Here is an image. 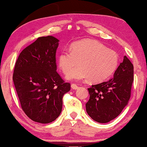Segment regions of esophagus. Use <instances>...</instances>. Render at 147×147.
I'll list each match as a JSON object with an SVG mask.
<instances>
[{
  "label": "esophagus",
  "instance_id": "1",
  "mask_svg": "<svg viewBox=\"0 0 147 147\" xmlns=\"http://www.w3.org/2000/svg\"><path fill=\"white\" fill-rule=\"evenodd\" d=\"M71 88L73 89H77L78 88V86H76V84H71Z\"/></svg>",
  "mask_w": 147,
  "mask_h": 147
}]
</instances>
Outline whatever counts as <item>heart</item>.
Segmentation results:
<instances>
[{
  "instance_id": "b5f03b06",
  "label": "heart",
  "mask_w": 147,
  "mask_h": 147,
  "mask_svg": "<svg viewBox=\"0 0 147 147\" xmlns=\"http://www.w3.org/2000/svg\"><path fill=\"white\" fill-rule=\"evenodd\" d=\"M79 61V66L71 71L66 78L69 80L89 79L93 83H100L109 78L117 68L119 56L113 50L92 39L74 42L70 50L63 49L58 56V65L67 74Z\"/></svg>"
}]
</instances>
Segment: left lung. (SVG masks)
Returning a JSON list of instances; mask_svg holds the SVG:
<instances>
[{"label": "left lung", "instance_id": "left-lung-1", "mask_svg": "<svg viewBox=\"0 0 147 147\" xmlns=\"http://www.w3.org/2000/svg\"><path fill=\"white\" fill-rule=\"evenodd\" d=\"M134 81V66L126 56L107 82L88 88L86 111L94 121L106 123L116 118L127 105Z\"/></svg>", "mask_w": 147, "mask_h": 147}]
</instances>
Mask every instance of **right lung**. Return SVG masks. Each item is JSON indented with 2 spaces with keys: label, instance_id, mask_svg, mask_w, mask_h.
<instances>
[{
  "label": "right lung",
  "instance_id": "obj_1",
  "mask_svg": "<svg viewBox=\"0 0 147 147\" xmlns=\"http://www.w3.org/2000/svg\"><path fill=\"white\" fill-rule=\"evenodd\" d=\"M59 40L41 37L26 47L17 58L13 81L21 108L35 122L47 124L58 117L63 96L70 91L56 72V53Z\"/></svg>",
  "mask_w": 147,
  "mask_h": 147
}]
</instances>
